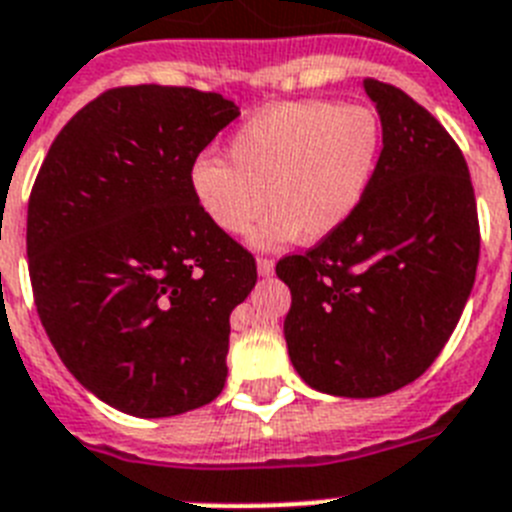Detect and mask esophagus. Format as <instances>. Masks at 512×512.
<instances>
[{
    "label": "esophagus",
    "instance_id": "1",
    "mask_svg": "<svg viewBox=\"0 0 512 512\" xmlns=\"http://www.w3.org/2000/svg\"><path fill=\"white\" fill-rule=\"evenodd\" d=\"M256 269H259L261 277H272V274H274V261L272 259H259V261H256Z\"/></svg>",
    "mask_w": 512,
    "mask_h": 512
}]
</instances>
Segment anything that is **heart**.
Returning <instances> with one entry per match:
<instances>
[{
	"label": "heart",
	"instance_id": "obj_1",
	"mask_svg": "<svg viewBox=\"0 0 512 512\" xmlns=\"http://www.w3.org/2000/svg\"><path fill=\"white\" fill-rule=\"evenodd\" d=\"M381 157L383 126L373 108L303 100L251 116L227 142L230 163L199 157L189 181L222 233L243 235L269 204L253 246L321 243L362 207Z\"/></svg>",
	"mask_w": 512,
	"mask_h": 512
}]
</instances>
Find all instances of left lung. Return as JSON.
I'll return each instance as SVG.
<instances>
[{"label": "left lung", "instance_id": "8db88e82", "mask_svg": "<svg viewBox=\"0 0 512 512\" xmlns=\"http://www.w3.org/2000/svg\"><path fill=\"white\" fill-rule=\"evenodd\" d=\"M362 87L383 126L378 176L339 233L277 264L292 292V365L310 388L347 399L386 396L430 368L479 264L474 186L458 144L399 87Z\"/></svg>", "mask_w": 512, "mask_h": 512}]
</instances>
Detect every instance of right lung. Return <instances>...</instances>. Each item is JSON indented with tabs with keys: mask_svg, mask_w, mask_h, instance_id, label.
<instances>
[{
	"mask_svg": "<svg viewBox=\"0 0 512 512\" xmlns=\"http://www.w3.org/2000/svg\"><path fill=\"white\" fill-rule=\"evenodd\" d=\"M233 100L194 87H113L54 139L28 202L38 316L69 373L131 417L220 396L230 313L256 261L207 220L191 165Z\"/></svg>",
	"mask_w": 512,
	"mask_h": 512,
	"instance_id": "obj_1",
	"label": "right lung"
}]
</instances>
